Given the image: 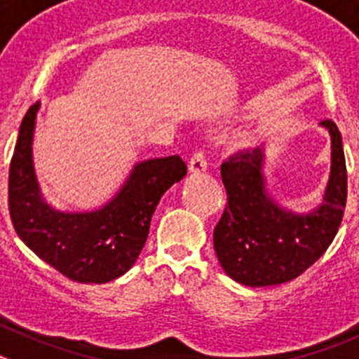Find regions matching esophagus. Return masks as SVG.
<instances>
[{
	"instance_id": "1",
	"label": "esophagus",
	"mask_w": 359,
	"mask_h": 359,
	"mask_svg": "<svg viewBox=\"0 0 359 359\" xmlns=\"http://www.w3.org/2000/svg\"><path fill=\"white\" fill-rule=\"evenodd\" d=\"M207 154L203 151H196L189 161V170L190 172H201V170L207 169Z\"/></svg>"
}]
</instances>
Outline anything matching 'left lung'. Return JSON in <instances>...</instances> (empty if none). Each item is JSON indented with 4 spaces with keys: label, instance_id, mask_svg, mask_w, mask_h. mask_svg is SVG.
<instances>
[{
    "label": "left lung",
    "instance_id": "1",
    "mask_svg": "<svg viewBox=\"0 0 359 359\" xmlns=\"http://www.w3.org/2000/svg\"><path fill=\"white\" fill-rule=\"evenodd\" d=\"M322 126L331 135V176L323 203L294 214L269 198L262 174L264 151H241L221 165L228 205L214 228V250L239 284L277 286L315 264L331 246L347 201V167L341 135L332 120Z\"/></svg>",
    "mask_w": 359,
    "mask_h": 359
}]
</instances>
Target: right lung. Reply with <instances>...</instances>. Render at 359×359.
Listing matches in <instances>:
<instances>
[{
  "instance_id": "obj_1",
  "label": "right lung",
  "mask_w": 359,
  "mask_h": 359,
  "mask_svg": "<svg viewBox=\"0 0 359 359\" xmlns=\"http://www.w3.org/2000/svg\"><path fill=\"white\" fill-rule=\"evenodd\" d=\"M27 111L8 170V210L19 239L73 282L104 284L135 264L149 236L161 196L187 174L174 154L140 161L118 194L93 212H62L44 203L37 185L32 140L39 111Z\"/></svg>"
}]
</instances>
